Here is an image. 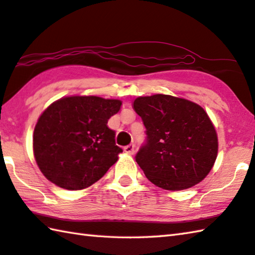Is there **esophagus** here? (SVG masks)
Segmentation results:
<instances>
[{"instance_id": "obj_1", "label": "esophagus", "mask_w": 255, "mask_h": 255, "mask_svg": "<svg viewBox=\"0 0 255 255\" xmlns=\"http://www.w3.org/2000/svg\"><path fill=\"white\" fill-rule=\"evenodd\" d=\"M124 150L128 155H133V152H135V145H133V143H130V145L125 147Z\"/></svg>"}]
</instances>
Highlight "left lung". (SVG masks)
<instances>
[{"instance_id":"1","label":"left lung","mask_w":255,"mask_h":255,"mask_svg":"<svg viewBox=\"0 0 255 255\" xmlns=\"http://www.w3.org/2000/svg\"><path fill=\"white\" fill-rule=\"evenodd\" d=\"M132 108L146 127L137 164L152 184L182 191L202 182L214 166L219 139L200 105L169 95L138 97Z\"/></svg>"}]
</instances>
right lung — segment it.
I'll use <instances>...</instances> for the list:
<instances>
[{
    "label": "right lung",
    "mask_w": 255,
    "mask_h": 255,
    "mask_svg": "<svg viewBox=\"0 0 255 255\" xmlns=\"http://www.w3.org/2000/svg\"><path fill=\"white\" fill-rule=\"evenodd\" d=\"M122 104L97 96H68L51 104L33 131L34 158L45 178L79 191L103 177L123 152L107 126Z\"/></svg>",
    "instance_id": "add662e5"
}]
</instances>
